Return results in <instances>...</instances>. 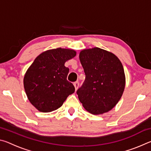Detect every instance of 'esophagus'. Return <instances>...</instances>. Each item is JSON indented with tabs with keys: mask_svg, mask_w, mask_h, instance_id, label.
Segmentation results:
<instances>
[{
	"mask_svg": "<svg viewBox=\"0 0 151 151\" xmlns=\"http://www.w3.org/2000/svg\"><path fill=\"white\" fill-rule=\"evenodd\" d=\"M73 85H74V86H75V88L76 90H77L78 88V86H79V83H78V81L75 82V83H73Z\"/></svg>",
	"mask_w": 151,
	"mask_h": 151,
	"instance_id": "34e87169",
	"label": "esophagus"
}]
</instances>
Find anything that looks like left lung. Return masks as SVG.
<instances>
[{
  "mask_svg": "<svg viewBox=\"0 0 151 151\" xmlns=\"http://www.w3.org/2000/svg\"><path fill=\"white\" fill-rule=\"evenodd\" d=\"M79 59L86 76L76 91L79 101L93 114L111 111L121 99L125 87L121 62L113 53L98 47L81 50Z\"/></svg>",
  "mask_w": 151,
  "mask_h": 151,
  "instance_id": "left-lung-1",
  "label": "left lung"
}]
</instances>
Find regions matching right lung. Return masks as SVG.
I'll return each mask as SVG.
<instances>
[{"instance_id": "add662e5", "label": "right lung", "mask_w": 151, "mask_h": 151, "mask_svg": "<svg viewBox=\"0 0 151 151\" xmlns=\"http://www.w3.org/2000/svg\"><path fill=\"white\" fill-rule=\"evenodd\" d=\"M76 55L75 50L68 48L46 50L28 68L24 76V88L30 103L38 111H55L75 92V86L66 80L69 68L65 64Z\"/></svg>"}]
</instances>
